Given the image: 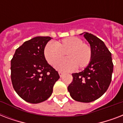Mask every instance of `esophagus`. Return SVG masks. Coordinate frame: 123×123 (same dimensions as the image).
Here are the masks:
<instances>
[{
  "mask_svg": "<svg viewBox=\"0 0 123 123\" xmlns=\"http://www.w3.org/2000/svg\"><path fill=\"white\" fill-rule=\"evenodd\" d=\"M59 76L61 77H62V76H63L64 75V73H62V71H59Z\"/></svg>",
  "mask_w": 123,
  "mask_h": 123,
  "instance_id": "esophagus-1",
  "label": "esophagus"
}]
</instances>
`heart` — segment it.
Masks as SVG:
<instances>
[{"mask_svg": "<svg viewBox=\"0 0 123 123\" xmlns=\"http://www.w3.org/2000/svg\"><path fill=\"white\" fill-rule=\"evenodd\" d=\"M44 57L48 63L53 66L63 59L64 54L66 59L60 62L57 68L61 71H71L87 67L92 59V50L89 44L83 43L77 37H68L55 44L48 43L44 50Z\"/></svg>", "mask_w": 123, "mask_h": 123, "instance_id": "1", "label": "heart"}]
</instances>
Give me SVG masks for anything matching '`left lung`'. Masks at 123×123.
<instances>
[{"label": "left lung", "mask_w": 123, "mask_h": 123, "mask_svg": "<svg viewBox=\"0 0 123 123\" xmlns=\"http://www.w3.org/2000/svg\"><path fill=\"white\" fill-rule=\"evenodd\" d=\"M84 36L92 50V59L84 70L72 73L73 80L68 90L73 99L89 103L107 91L112 80L114 65L111 52L103 41L88 32Z\"/></svg>", "instance_id": "left-lung-1"}]
</instances>
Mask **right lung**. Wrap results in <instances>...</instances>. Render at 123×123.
I'll list each match as a JSON object with an SVG mask.
<instances>
[{"label":"right lung","mask_w":123,"mask_h":123,"mask_svg":"<svg viewBox=\"0 0 123 123\" xmlns=\"http://www.w3.org/2000/svg\"><path fill=\"white\" fill-rule=\"evenodd\" d=\"M50 39L48 36H38L24 42L11 61L12 87L18 96L29 103L46 100L60 78L44 57V48Z\"/></svg>","instance_id":"obj_1"}]
</instances>
